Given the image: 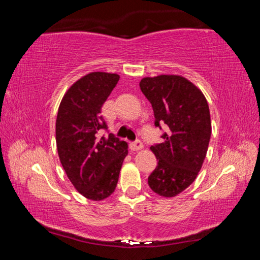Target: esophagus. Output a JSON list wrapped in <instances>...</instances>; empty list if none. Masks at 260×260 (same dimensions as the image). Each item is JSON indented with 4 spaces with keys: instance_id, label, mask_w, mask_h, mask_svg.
Segmentation results:
<instances>
[{
    "instance_id": "obj_1",
    "label": "esophagus",
    "mask_w": 260,
    "mask_h": 260,
    "mask_svg": "<svg viewBox=\"0 0 260 260\" xmlns=\"http://www.w3.org/2000/svg\"><path fill=\"white\" fill-rule=\"evenodd\" d=\"M129 147H131L132 150L138 151V150H141V149L143 148V143H142V141H141V140H135L134 142H131Z\"/></svg>"
}]
</instances>
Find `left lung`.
<instances>
[{"instance_id": "1", "label": "left lung", "mask_w": 260, "mask_h": 260, "mask_svg": "<svg viewBox=\"0 0 260 260\" xmlns=\"http://www.w3.org/2000/svg\"><path fill=\"white\" fill-rule=\"evenodd\" d=\"M140 88L151 103L155 126L165 125L161 143L151 146L158 164L149 187L162 197H174L195 181L211 138V118L205 96L180 76L143 78Z\"/></svg>"}]
</instances>
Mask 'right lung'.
Masks as SVG:
<instances>
[{
	"label": "right lung",
	"mask_w": 260,
	"mask_h": 260,
	"mask_svg": "<svg viewBox=\"0 0 260 260\" xmlns=\"http://www.w3.org/2000/svg\"><path fill=\"white\" fill-rule=\"evenodd\" d=\"M116 73L91 72L69 88L56 119V144L61 166L74 188L88 200L102 201L114 191L128 153L108 125L102 107L119 81Z\"/></svg>",
	"instance_id": "obj_1"
}]
</instances>
